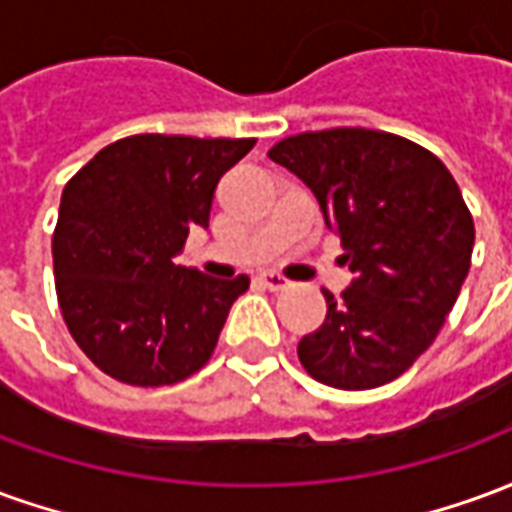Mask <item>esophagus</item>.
I'll use <instances>...</instances> for the list:
<instances>
[{"mask_svg": "<svg viewBox=\"0 0 512 512\" xmlns=\"http://www.w3.org/2000/svg\"><path fill=\"white\" fill-rule=\"evenodd\" d=\"M260 282H263L268 290H285L290 285L288 279L282 277V274H274V271H266V274H260Z\"/></svg>", "mask_w": 512, "mask_h": 512, "instance_id": "esophagus-1", "label": "esophagus"}]
</instances>
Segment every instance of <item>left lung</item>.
I'll return each instance as SVG.
<instances>
[{"instance_id":"1","label":"left lung","mask_w":512,"mask_h":512,"mask_svg":"<svg viewBox=\"0 0 512 512\" xmlns=\"http://www.w3.org/2000/svg\"><path fill=\"white\" fill-rule=\"evenodd\" d=\"M268 158L310 186L354 271L343 301L323 290L326 321L301 337V365L351 392L395 381L436 340L472 266L458 183L430 150L373 128L304 131Z\"/></svg>"}]
</instances>
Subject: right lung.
Masks as SVG:
<instances>
[{
  "mask_svg": "<svg viewBox=\"0 0 512 512\" xmlns=\"http://www.w3.org/2000/svg\"><path fill=\"white\" fill-rule=\"evenodd\" d=\"M255 139L136 134L95 153L62 191L51 238L68 332L95 367L131 386L178 384L211 359L249 277L172 263L208 227L216 183Z\"/></svg>",
  "mask_w": 512,
  "mask_h": 512,
  "instance_id": "1",
  "label": "right lung"
}]
</instances>
